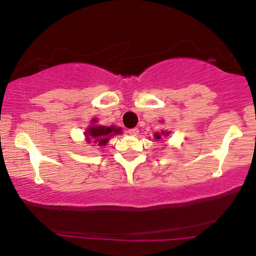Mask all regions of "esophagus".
<instances>
[{
    "label": "esophagus",
    "instance_id": "1",
    "mask_svg": "<svg viewBox=\"0 0 256 256\" xmlns=\"http://www.w3.org/2000/svg\"><path fill=\"white\" fill-rule=\"evenodd\" d=\"M138 132H140V130H138V128H130V130L128 131V134H131V136H137Z\"/></svg>",
    "mask_w": 256,
    "mask_h": 256
}]
</instances>
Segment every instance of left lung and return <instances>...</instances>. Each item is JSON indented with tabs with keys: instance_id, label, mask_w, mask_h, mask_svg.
Listing matches in <instances>:
<instances>
[{
	"instance_id": "1",
	"label": "left lung",
	"mask_w": 256,
	"mask_h": 256,
	"mask_svg": "<svg viewBox=\"0 0 256 256\" xmlns=\"http://www.w3.org/2000/svg\"><path fill=\"white\" fill-rule=\"evenodd\" d=\"M170 134V131H161V134H158V132H156V134H154V137H155V140H160L161 138V136H168Z\"/></svg>"
}]
</instances>
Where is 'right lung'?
Wrapping results in <instances>:
<instances>
[{
	"label": "right lung",
	"mask_w": 256,
	"mask_h": 256,
	"mask_svg": "<svg viewBox=\"0 0 256 256\" xmlns=\"http://www.w3.org/2000/svg\"><path fill=\"white\" fill-rule=\"evenodd\" d=\"M122 134V128L116 126H104L98 124V120L94 118L90 122V125L85 128L84 136L86 143H98V146H107L110 137Z\"/></svg>",
	"instance_id": "right-lung-1"
}]
</instances>
